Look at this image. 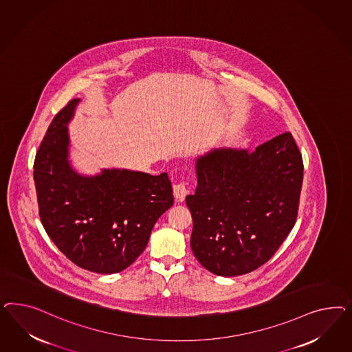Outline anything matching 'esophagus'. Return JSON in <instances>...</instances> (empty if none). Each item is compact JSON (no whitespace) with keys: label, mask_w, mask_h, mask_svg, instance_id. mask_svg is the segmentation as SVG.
Returning a JSON list of instances; mask_svg holds the SVG:
<instances>
[{"label":"esophagus","mask_w":352,"mask_h":352,"mask_svg":"<svg viewBox=\"0 0 352 352\" xmlns=\"http://www.w3.org/2000/svg\"><path fill=\"white\" fill-rule=\"evenodd\" d=\"M173 190H174V197L177 201H183L186 199V196L190 193V190L184 182L174 184Z\"/></svg>","instance_id":"1"}]
</instances>
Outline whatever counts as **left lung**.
Returning <instances> with one entry per match:
<instances>
[{
  "label": "left lung",
  "instance_id": "1",
  "mask_svg": "<svg viewBox=\"0 0 352 352\" xmlns=\"http://www.w3.org/2000/svg\"><path fill=\"white\" fill-rule=\"evenodd\" d=\"M197 188L186 197L196 259L218 276L252 272L294 227L303 160L292 133L249 149H214L196 161Z\"/></svg>",
  "mask_w": 352,
  "mask_h": 352
}]
</instances>
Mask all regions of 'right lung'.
<instances>
[{"mask_svg": "<svg viewBox=\"0 0 352 352\" xmlns=\"http://www.w3.org/2000/svg\"><path fill=\"white\" fill-rule=\"evenodd\" d=\"M80 99L53 118L33 165L41 223L56 248L76 266L116 274L148 243L156 221L174 201L166 173L104 169L77 174L68 161V128Z\"/></svg>", "mask_w": 352, "mask_h": 352, "instance_id": "1", "label": "right lung"}]
</instances>
